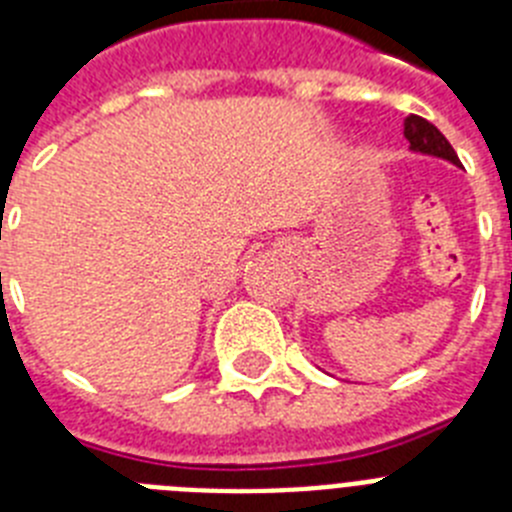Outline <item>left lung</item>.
Wrapping results in <instances>:
<instances>
[{
    "label": "left lung",
    "mask_w": 512,
    "mask_h": 512,
    "mask_svg": "<svg viewBox=\"0 0 512 512\" xmlns=\"http://www.w3.org/2000/svg\"><path fill=\"white\" fill-rule=\"evenodd\" d=\"M405 138H408L410 143V151L443 158V161H451L454 166H461L459 156H456V151L451 148V143L443 138V133L433 125V122L423 120V117L418 115H408L405 117Z\"/></svg>",
    "instance_id": "obj_1"
}]
</instances>
